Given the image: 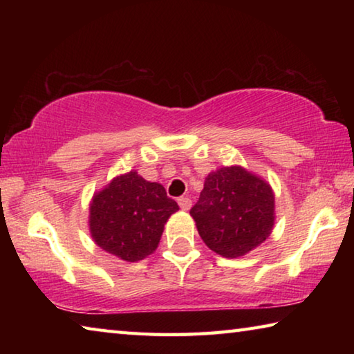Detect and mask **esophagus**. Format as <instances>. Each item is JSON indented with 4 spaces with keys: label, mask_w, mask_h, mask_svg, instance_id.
<instances>
[{
    "label": "esophagus",
    "mask_w": 354,
    "mask_h": 354,
    "mask_svg": "<svg viewBox=\"0 0 354 354\" xmlns=\"http://www.w3.org/2000/svg\"><path fill=\"white\" fill-rule=\"evenodd\" d=\"M178 205H179V207L183 209V211H189L190 206H192V200L189 198V196H179Z\"/></svg>",
    "instance_id": "34e87169"
}]
</instances>
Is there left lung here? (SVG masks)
<instances>
[{
	"label": "left lung",
	"instance_id": "1",
	"mask_svg": "<svg viewBox=\"0 0 354 354\" xmlns=\"http://www.w3.org/2000/svg\"><path fill=\"white\" fill-rule=\"evenodd\" d=\"M190 215L203 242L232 259L270 236L274 196L270 185L242 167H223L209 173Z\"/></svg>",
	"mask_w": 354,
	"mask_h": 354
}]
</instances>
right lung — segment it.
Listing matches in <instances>:
<instances>
[{
    "instance_id": "right-lung-1",
    "label": "right lung",
    "mask_w": 354,
    "mask_h": 354,
    "mask_svg": "<svg viewBox=\"0 0 354 354\" xmlns=\"http://www.w3.org/2000/svg\"><path fill=\"white\" fill-rule=\"evenodd\" d=\"M178 209L162 185L129 171L93 196L92 237L98 247L120 259L140 261L158 248L165 221Z\"/></svg>"
}]
</instances>
